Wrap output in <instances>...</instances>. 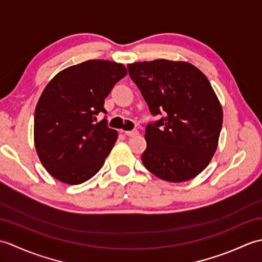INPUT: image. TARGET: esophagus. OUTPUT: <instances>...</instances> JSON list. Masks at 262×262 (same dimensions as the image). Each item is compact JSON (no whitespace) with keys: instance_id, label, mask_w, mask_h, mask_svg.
<instances>
[{"instance_id":"obj_1","label":"esophagus","mask_w":262,"mask_h":262,"mask_svg":"<svg viewBox=\"0 0 262 262\" xmlns=\"http://www.w3.org/2000/svg\"><path fill=\"white\" fill-rule=\"evenodd\" d=\"M124 134L128 137H132V136H136L138 134L137 130H127V132H124Z\"/></svg>"}]
</instances>
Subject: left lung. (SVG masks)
<instances>
[{"instance_id":"1","label":"left lung","mask_w":262,"mask_h":262,"mask_svg":"<svg viewBox=\"0 0 262 262\" xmlns=\"http://www.w3.org/2000/svg\"><path fill=\"white\" fill-rule=\"evenodd\" d=\"M153 116L164 117L145 130L142 162L169 182L193 179L213 159L223 125V109L207 77L182 60L128 64Z\"/></svg>"}]
</instances>
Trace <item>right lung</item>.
Here are the masks:
<instances>
[{
    "label": "right lung",
    "instance_id": "1",
    "mask_svg": "<svg viewBox=\"0 0 262 262\" xmlns=\"http://www.w3.org/2000/svg\"><path fill=\"white\" fill-rule=\"evenodd\" d=\"M127 70L122 64L91 59L70 66L43 89L35 110L33 140L49 174L80 185L102 168L118 137L103 119L94 124L104 99Z\"/></svg>",
    "mask_w": 262,
    "mask_h": 262
}]
</instances>
